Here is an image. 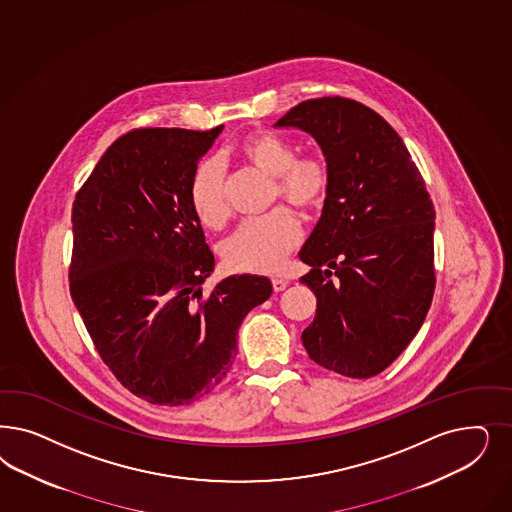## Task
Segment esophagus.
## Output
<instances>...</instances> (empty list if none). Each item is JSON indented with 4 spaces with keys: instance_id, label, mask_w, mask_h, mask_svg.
<instances>
[{
    "instance_id": "1",
    "label": "esophagus",
    "mask_w": 512,
    "mask_h": 512,
    "mask_svg": "<svg viewBox=\"0 0 512 512\" xmlns=\"http://www.w3.org/2000/svg\"><path fill=\"white\" fill-rule=\"evenodd\" d=\"M271 284H273V290H275V292H282V290L288 286V281L281 279V277H275V279H271Z\"/></svg>"
}]
</instances>
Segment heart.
Returning a JSON list of instances; mask_svg holds the SVG:
<instances>
[{"instance_id": "b5f03b06", "label": "heart", "mask_w": 512, "mask_h": 512, "mask_svg": "<svg viewBox=\"0 0 512 512\" xmlns=\"http://www.w3.org/2000/svg\"><path fill=\"white\" fill-rule=\"evenodd\" d=\"M235 156L273 179L271 203L286 201L297 211L311 213L330 194L331 169L328 160L316 152L296 154L292 143L269 132H254L235 145ZM188 199L194 215L207 228H218L228 216L224 194V173L215 160L196 165ZM301 243V224L288 209L241 224L222 243L224 264L241 273H275L288 254Z\"/></svg>"}]
</instances>
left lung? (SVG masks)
Wrapping results in <instances>:
<instances>
[{
  "label": "left lung",
  "instance_id": "obj_1",
  "mask_svg": "<svg viewBox=\"0 0 512 512\" xmlns=\"http://www.w3.org/2000/svg\"><path fill=\"white\" fill-rule=\"evenodd\" d=\"M277 128L311 133L331 169L330 194L305 247L316 296L301 333L313 362L350 379L379 375L422 328L435 292V209L396 130L341 96L307 99Z\"/></svg>",
  "mask_w": 512,
  "mask_h": 512
}]
</instances>
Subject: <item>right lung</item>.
I'll return each mask as SVG.
<instances>
[{
  "mask_svg": "<svg viewBox=\"0 0 512 512\" xmlns=\"http://www.w3.org/2000/svg\"><path fill=\"white\" fill-rule=\"evenodd\" d=\"M220 132L132 130L73 201L71 299L116 380L156 405L213 392L231 369L243 318L273 290L256 275L201 290L215 256L188 186Z\"/></svg>",
  "mask_w": 512,
  "mask_h": 512,
  "instance_id": "add662e5",
  "label": "right lung"
}]
</instances>
